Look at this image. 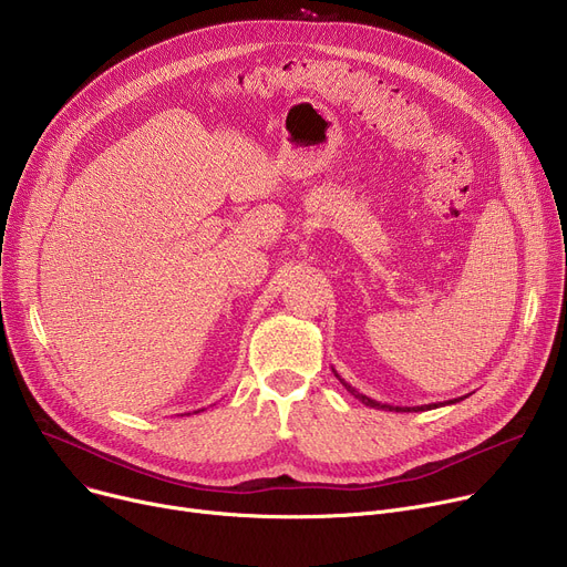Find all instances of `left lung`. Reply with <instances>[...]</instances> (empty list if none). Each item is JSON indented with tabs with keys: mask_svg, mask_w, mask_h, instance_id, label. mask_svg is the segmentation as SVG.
<instances>
[{
	"mask_svg": "<svg viewBox=\"0 0 567 567\" xmlns=\"http://www.w3.org/2000/svg\"><path fill=\"white\" fill-rule=\"evenodd\" d=\"M334 371V369H332ZM334 375L339 379V383H342L358 401H362L364 405H369V408H375V410H390V412H420V410H433V408H440V403H431V405H417V408H401V405H390V403H381V401H375V399H369L367 394H362V392H358L355 388H351L342 375H339L337 371H334ZM465 396H461V399H451V401H446V405H451V403H458V401H463Z\"/></svg>",
	"mask_w": 567,
	"mask_h": 567,
	"instance_id": "8db88e82",
	"label": "left lung"
}]
</instances>
